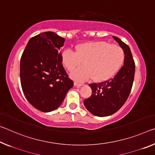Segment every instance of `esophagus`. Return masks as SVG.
Segmentation results:
<instances>
[{"label": "esophagus", "instance_id": "1", "mask_svg": "<svg viewBox=\"0 0 155 155\" xmlns=\"http://www.w3.org/2000/svg\"><path fill=\"white\" fill-rule=\"evenodd\" d=\"M74 86H77L78 87H81L82 85H83V84H82V83H78L77 82H74Z\"/></svg>", "mask_w": 155, "mask_h": 155}]
</instances>
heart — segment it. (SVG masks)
<instances>
[{
	"label": "heart",
	"mask_w": 155,
	"mask_h": 155,
	"mask_svg": "<svg viewBox=\"0 0 155 155\" xmlns=\"http://www.w3.org/2000/svg\"><path fill=\"white\" fill-rule=\"evenodd\" d=\"M125 54L122 48L105 41H91L78 44L75 51L66 49L61 54V62L69 72L81 63L83 66L74 71L70 77L78 81L92 78L104 82L112 78L124 64Z\"/></svg>",
	"instance_id": "1"
}]
</instances>
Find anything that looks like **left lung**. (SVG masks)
<instances>
[{"mask_svg": "<svg viewBox=\"0 0 155 155\" xmlns=\"http://www.w3.org/2000/svg\"><path fill=\"white\" fill-rule=\"evenodd\" d=\"M125 54L124 64L114 78L99 83H92V95L84 100L86 109L97 117L110 116L126 103L134 81L135 64L130 49L121 39L113 36Z\"/></svg>", "mask_w": 155, "mask_h": 155, "instance_id": "left-lung-1", "label": "left lung"}]
</instances>
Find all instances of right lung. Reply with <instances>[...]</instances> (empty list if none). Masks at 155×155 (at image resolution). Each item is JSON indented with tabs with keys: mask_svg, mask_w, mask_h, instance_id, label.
<instances>
[{
	"mask_svg": "<svg viewBox=\"0 0 155 155\" xmlns=\"http://www.w3.org/2000/svg\"><path fill=\"white\" fill-rule=\"evenodd\" d=\"M65 41L45 31L30 38L21 56L22 89L29 104L41 112L58 108L73 86L61 62L60 48Z\"/></svg>",
	"mask_w": 155,
	"mask_h": 155,
	"instance_id": "obj_1",
	"label": "right lung"
}]
</instances>
